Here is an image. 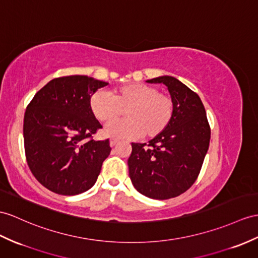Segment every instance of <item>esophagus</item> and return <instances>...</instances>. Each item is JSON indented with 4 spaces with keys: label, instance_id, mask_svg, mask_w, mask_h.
<instances>
[{
    "label": "esophagus",
    "instance_id": "1",
    "mask_svg": "<svg viewBox=\"0 0 258 258\" xmlns=\"http://www.w3.org/2000/svg\"><path fill=\"white\" fill-rule=\"evenodd\" d=\"M118 142H119V139H117V138H111V139H110V146L114 147V146H116Z\"/></svg>",
    "mask_w": 258,
    "mask_h": 258
}]
</instances>
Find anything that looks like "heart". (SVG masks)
<instances>
[{
  "label": "heart",
  "instance_id": "b5f03b06",
  "mask_svg": "<svg viewBox=\"0 0 258 258\" xmlns=\"http://www.w3.org/2000/svg\"><path fill=\"white\" fill-rule=\"evenodd\" d=\"M90 108L100 122L110 121L104 133L110 137L153 138L164 130L174 112L172 98L160 93L153 85L130 83L107 92L97 91L92 95ZM126 111L127 119L114 121ZM113 120L114 122L111 120Z\"/></svg>",
  "mask_w": 258,
  "mask_h": 258
}]
</instances>
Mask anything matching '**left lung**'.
I'll return each mask as SVG.
<instances>
[{
  "label": "left lung",
  "instance_id": "1",
  "mask_svg": "<svg viewBox=\"0 0 258 258\" xmlns=\"http://www.w3.org/2000/svg\"><path fill=\"white\" fill-rule=\"evenodd\" d=\"M148 83L166 85L174 104L167 127L147 143H131L129 176L140 194L152 199L179 196L197 179L210 142L202 99L179 80L162 75Z\"/></svg>",
  "mask_w": 258,
  "mask_h": 258
}]
</instances>
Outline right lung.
<instances>
[{"mask_svg":"<svg viewBox=\"0 0 258 258\" xmlns=\"http://www.w3.org/2000/svg\"><path fill=\"white\" fill-rule=\"evenodd\" d=\"M107 82L86 75L53 79L35 94L24 116L26 160L36 179L55 194L73 196L96 183L109 140L92 136L102 124L90 100Z\"/></svg>","mask_w":258,"mask_h":258,"instance_id":"right-lung-1","label":"right lung"}]
</instances>
